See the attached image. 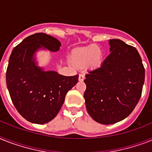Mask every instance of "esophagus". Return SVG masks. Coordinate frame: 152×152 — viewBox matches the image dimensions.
I'll use <instances>...</instances> for the list:
<instances>
[{
  "label": "esophagus",
  "instance_id": "1",
  "mask_svg": "<svg viewBox=\"0 0 152 152\" xmlns=\"http://www.w3.org/2000/svg\"><path fill=\"white\" fill-rule=\"evenodd\" d=\"M83 80H84V75L82 73H80V75H79V80H80V81H83Z\"/></svg>",
  "mask_w": 152,
  "mask_h": 152
}]
</instances>
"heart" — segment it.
I'll return each mask as SVG.
<instances>
[{"label": "heart", "instance_id": "b5f03b06", "mask_svg": "<svg viewBox=\"0 0 152 152\" xmlns=\"http://www.w3.org/2000/svg\"><path fill=\"white\" fill-rule=\"evenodd\" d=\"M101 58V49L96 45L76 50L72 55L73 64L78 68L84 67L87 65L91 68L97 67L100 65Z\"/></svg>", "mask_w": 152, "mask_h": 152}]
</instances>
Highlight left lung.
Instances as JSON below:
<instances>
[{
  "label": "left lung",
  "mask_w": 152,
  "mask_h": 152,
  "mask_svg": "<svg viewBox=\"0 0 152 152\" xmlns=\"http://www.w3.org/2000/svg\"><path fill=\"white\" fill-rule=\"evenodd\" d=\"M110 51L100 67L89 71L84 83L87 112L96 122L114 124L137 104L144 83V65L135 48L119 39L109 40Z\"/></svg>",
  "instance_id": "obj_1"
}]
</instances>
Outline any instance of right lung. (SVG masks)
<instances>
[{
    "label": "right lung",
    "instance_id": "right-lung-1",
    "mask_svg": "<svg viewBox=\"0 0 152 152\" xmlns=\"http://www.w3.org/2000/svg\"><path fill=\"white\" fill-rule=\"evenodd\" d=\"M61 43L46 33L29 36L13 49L6 72L10 97L19 114L30 123L52 120L66 94L78 82L79 75L65 76L37 65L34 55L40 48L56 52Z\"/></svg>",
    "mask_w": 152,
    "mask_h": 152
}]
</instances>
